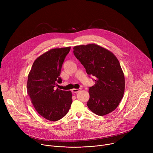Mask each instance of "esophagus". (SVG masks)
<instances>
[{
  "mask_svg": "<svg viewBox=\"0 0 153 153\" xmlns=\"http://www.w3.org/2000/svg\"><path fill=\"white\" fill-rule=\"evenodd\" d=\"M80 90V88L79 89H76V88H74L72 90V92L74 93H78L79 91Z\"/></svg>",
  "mask_w": 153,
  "mask_h": 153,
  "instance_id": "1",
  "label": "esophagus"
}]
</instances>
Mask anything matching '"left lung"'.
Wrapping results in <instances>:
<instances>
[{"label": "left lung", "mask_w": 153, "mask_h": 153, "mask_svg": "<svg viewBox=\"0 0 153 153\" xmlns=\"http://www.w3.org/2000/svg\"><path fill=\"white\" fill-rule=\"evenodd\" d=\"M76 57L86 73L95 77L96 84L89 88L87 106L99 116H105L118 106L125 91V77L114 54L96 44L73 48Z\"/></svg>", "instance_id": "1"}]
</instances>
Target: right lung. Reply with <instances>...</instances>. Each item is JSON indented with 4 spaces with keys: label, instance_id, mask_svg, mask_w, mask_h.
<instances>
[{
    "label": "right lung",
    "instance_id": "obj_1",
    "mask_svg": "<svg viewBox=\"0 0 153 153\" xmlns=\"http://www.w3.org/2000/svg\"><path fill=\"white\" fill-rule=\"evenodd\" d=\"M71 47L54 48L42 54L34 62L29 73L27 90L35 110L43 118L57 121L68 112L72 93L56 87L62 83V64Z\"/></svg>",
    "mask_w": 153,
    "mask_h": 153
}]
</instances>
